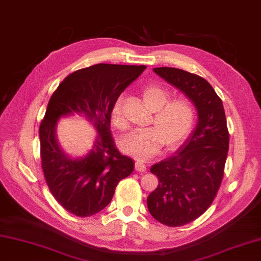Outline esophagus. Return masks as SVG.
Wrapping results in <instances>:
<instances>
[{
  "instance_id": "obj_1",
  "label": "esophagus",
  "mask_w": 261,
  "mask_h": 261,
  "mask_svg": "<svg viewBox=\"0 0 261 261\" xmlns=\"http://www.w3.org/2000/svg\"><path fill=\"white\" fill-rule=\"evenodd\" d=\"M136 170H138V172H145L146 170V165L141 161H137L136 162Z\"/></svg>"
}]
</instances>
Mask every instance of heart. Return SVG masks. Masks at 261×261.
<instances>
[{
	"label": "heart",
	"instance_id": "b5f03b06",
	"mask_svg": "<svg viewBox=\"0 0 261 261\" xmlns=\"http://www.w3.org/2000/svg\"><path fill=\"white\" fill-rule=\"evenodd\" d=\"M145 105L155 111L153 128L133 131L121 141V151L132 158L146 161L158 154L165 143L167 148L179 145L190 133L196 119V110L187 98L169 99L167 89L158 84H147L142 89ZM111 123L118 129L124 128L122 97H119L111 108Z\"/></svg>",
	"mask_w": 261,
	"mask_h": 261
}]
</instances>
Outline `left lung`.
Listing matches in <instances>:
<instances>
[{"label": "left lung", "instance_id": "8db88e82", "mask_svg": "<svg viewBox=\"0 0 261 261\" xmlns=\"http://www.w3.org/2000/svg\"><path fill=\"white\" fill-rule=\"evenodd\" d=\"M153 71L187 96L198 114L196 128L180 147L151 167L160 182L147 197L148 211L164 225L182 226L207 210L220 188L229 141L225 111L203 77L166 66Z\"/></svg>", "mask_w": 261, "mask_h": 261}]
</instances>
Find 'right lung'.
I'll list each match as a JSON object with an SVG mask.
<instances>
[{
    "label": "right lung",
    "instance_id": "1",
    "mask_svg": "<svg viewBox=\"0 0 261 261\" xmlns=\"http://www.w3.org/2000/svg\"><path fill=\"white\" fill-rule=\"evenodd\" d=\"M145 65L99 63L66 76L52 94L40 123L41 167L50 192L60 205L76 217H91L110 203L118 182L135 169L133 161L117 150L110 132L115 101ZM84 116L98 131L87 154L72 158L56 139L61 117Z\"/></svg>",
    "mask_w": 261,
    "mask_h": 261
}]
</instances>
